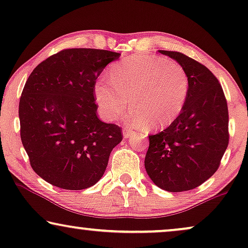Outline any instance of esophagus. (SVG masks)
I'll return each instance as SVG.
<instances>
[{
	"instance_id": "obj_1",
	"label": "esophagus",
	"mask_w": 248,
	"mask_h": 248,
	"mask_svg": "<svg viewBox=\"0 0 248 248\" xmlns=\"http://www.w3.org/2000/svg\"><path fill=\"white\" fill-rule=\"evenodd\" d=\"M134 134H135V131L131 130V128H125V130L123 131V135H124V137L126 138V139L133 137Z\"/></svg>"
}]
</instances>
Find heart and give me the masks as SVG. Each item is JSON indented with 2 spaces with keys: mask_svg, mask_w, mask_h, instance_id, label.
Listing matches in <instances>:
<instances>
[{
  "mask_svg": "<svg viewBox=\"0 0 248 248\" xmlns=\"http://www.w3.org/2000/svg\"><path fill=\"white\" fill-rule=\"evenodd\" d=\"M109 80L100 79L94 87L101 114L117 120L128 105L134 109L126 116L131 125L154 127L172 123L184 107L188 94V77L175 61L151 55H134L114 64Z\"/></svg>",
  "mask_w": 248,
  "mask_h": 248,
  "instance_id": "b5f03b06",
  "label": "heart"
}]
</instances>
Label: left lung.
Listing matches in <instances>:
<instances>
[{
    "mask_svg": "<svg viewBox=\"0 0 248 248\" xmlns=\"http://www.w3.org/2000/svg\"><path fill=\"white\" fill-rule=\"evenodd\" d=\"M159 52L184 67L188 94L178 117L160 133L149 135L145 170L165 191H189L218 170L229 142L228 106L208 67L183 53Z\"/></svg>",
    "mask_w": 248,
    "mask_h": 248,
    "instance_id": "1",
    "label": "left lung"
}]
</instances>
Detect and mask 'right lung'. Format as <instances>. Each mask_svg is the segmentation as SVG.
I'll list each match as a JSON object with an SVG mask.
<instances>
[{"instance_id": "1", "label": "right lung", "mask_w": 248, "mask_h": 248, "mask_svg": "<svg viewBox=\"0 0 248 248\" xmlns=\"http://www.w3.org/2000/svg\"><path fill=\"white\" fill-rule=\"evenodd\" d=\"M120 53L69 48L38 64L19 103L20 137L30 166L49 184L79 191L103 177L122 141L118 125L97 116L94 86Z\"/></svg>"}]
</instances>
